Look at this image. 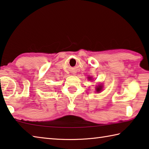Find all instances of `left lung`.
Segmentation results:
<instances>
[{"label": "left lung", "mask_w": 149, "mask_h": 149, "mask_svg": "<svg viewBox=\"0 0 149 149\" xmlns=\"http://www.w3.org/2000/svg\"><path fill=\"white\" fill-rule=\"evenodd\" d=\"M102 86H99V87H98L96 88V91L97 92H100V91L102 90Z\"/></svg>", "instance_id": "1"}]
</instances>
